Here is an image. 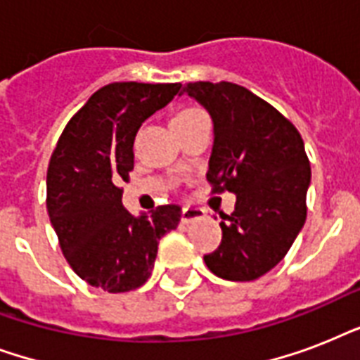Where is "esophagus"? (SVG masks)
Masks as SVG:
<instances>
[{
  "instance_id": "esophagus-1",
  "label": "esophagus",
  "mask_w": 360,
  "mask_h": 360,
  "mask_svg": "<svg viewBox=\"0 0 360 360\" xmlns=\"http://www.w3.org/2000/svg\"><path fill=\"white\" fill-rule=\"evenodd\" d=\"M205 217L202 209H192V207H185L183 209V213H181V222L183 224H191L194 220H202Z\"/></svg>"
}]
</instances>
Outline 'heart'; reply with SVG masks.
Listing matches in <instances>:
<instances>
[{
  "label": "heart",
  "instance_id": "1",
  "mask_svg": "<svg viewBox=\"0 0 360 360\" xmlns=\"http://www.w3.org/2000/svg\"><path fill=\"white\" fill-rule=\"evenodd\" d=\"M198 110H185V112H181L179 115H177V117H183V115H191V114H196Z\"/></svg>",
  "mask_w": 360,
  "mask_h": 360
}]
</instances>
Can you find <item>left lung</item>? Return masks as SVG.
Segmentation results:
<instances>
[{
  "mask_svg": "<svg viewBox=\"0 0 360 360\" xmlns=\"http://www.w3.org/2000/svg\"><path fill=\"white\" fill-rule=\"evenodd\" d=\"M213 120L207 181L236 194V211L220 222L222 243L203 257L209 271L250 282L276 267L307 220L310 162L299 130L278 110L231 82L183 87Z\"/></svg>",
  "mask_w": 360,
  "mask_h": 360,
  "instance_id": "obj_1",
  "label": "left lung"
}]
</instances>
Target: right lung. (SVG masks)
Returning a JSON list of instances; mask_svg holds the SVG:
<instances>
[{
  "label": "right lung",
  "mask_w": 360,
  "mask_h": 360,
  "mask_svg": "<svg viewBox=\"0 0 360 360\" xmlns=\"http://www.w3.org/2000/svg\"><path fill=\"white\" fill-rule=\"evenodd\" d=\"M179 89L181 84L104 86L65 127L50 158L46 207L61 250L82 280L108 293L146 284L158 240L179 224L181 207L174 203L130 214L117 186L134 168L141 123Z\"/></svg>",
  "instance_id": "obj_1"
}]
</instances>
